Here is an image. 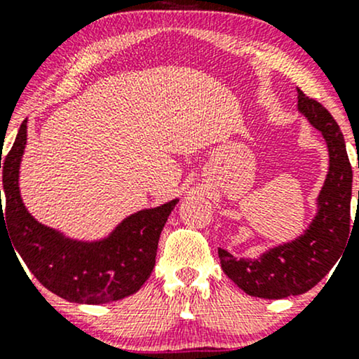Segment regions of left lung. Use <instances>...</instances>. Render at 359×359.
<instances>
[{"label":"left lung","instance_id":"1","mask_svg":"<svg viewBox=\"0 0 359 359\" xmlns=\"http://www.w3.org/2000/svg\"><path fill=\"white\" fill-rule=\"evenodd\" d=\"M300 113L324 135L329 174L319 196V214L299 240L270 250L259 259H236L219 248L221 269L248 295L285 299L311 290L339 259L349 241L353 170L339 125L319 101L297 89Z\"/></svg>","mask_w":359,"mask_h":359}]
</instances>
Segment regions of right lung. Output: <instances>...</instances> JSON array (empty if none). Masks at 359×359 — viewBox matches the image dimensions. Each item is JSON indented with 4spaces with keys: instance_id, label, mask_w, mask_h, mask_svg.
<instances>
[{
    "instance_id": "right-lung-1",
    "label": "right lung",
    "mask_w": 359,
    "mask_h": 359,
    "mask_svg": "<svg viewBox=\"0 0 359 359\" xmlns=\"http://www.w3.org/2000/svg\"><path fill=\"white\" fill-rule=\"evenodd\" d=\"M25 143L27 119L11 150L3 162L0 158L6 201L3 209L0 199V229L1 224L8 226L6 234L27 269L45 288L69 302L106 304L135 294L154 270L160 233L177 199L131 214L101 243L65 240L36 222L22 203L18 170Z\"/></svg>"
}]
</instances>
